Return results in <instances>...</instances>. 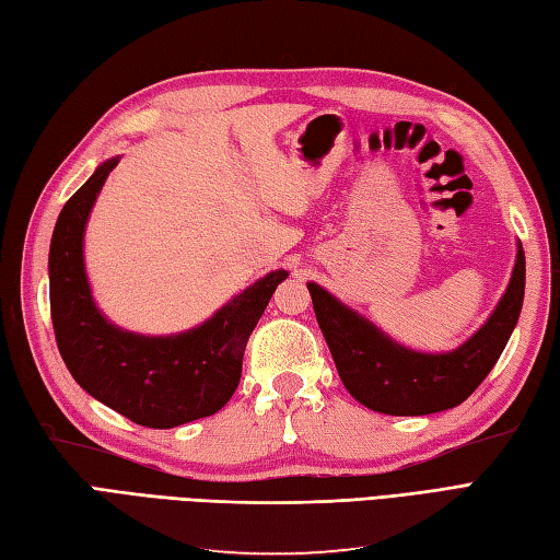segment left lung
<instances>
[{
  "label": "left lung",
  "mask_w": 560,
  "mask_h": 560,
  "mask_svg": "<svg viewBox=\"0 0 560 560\" xmlns=\"http://www.w3.org/2000/svg\"><path fill=\"white\" fill-rule=\"evenodd\" d=\"M307 291L350 396L384 415H432L460 406L497 365L523 310L525 253L517 241L515 267L501 301L470 339L446 353H422L394 341L315 281H307Z\"/></svg>",
  "instance_id": "obj_1"
}]
</instances>
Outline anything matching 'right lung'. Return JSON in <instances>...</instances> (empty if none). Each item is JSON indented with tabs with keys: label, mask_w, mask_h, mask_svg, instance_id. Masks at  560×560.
I'll use <instances>...</instances> for the list:
<instances>
[{
	"label": "right lung",
	"mask_w": 560,
	"mask_h": 560,
	"mask_svg": "<svg viewBox=\"0 0 560 560\" xmlns=\"http://www.w3.org/2000/svg\"><path fill=\"white\" fill-rule=\"evenodd\" d=\"M116 164L119 158L102 162L59 212L47 265L51 324L63 362L90 396L136 424L172 429L226 406L255 324L289 271H269L186 331L116 327L95 303L83 255L90 212Z\"/></svg>",
	"instance_id": "1"
}]
</instances>
